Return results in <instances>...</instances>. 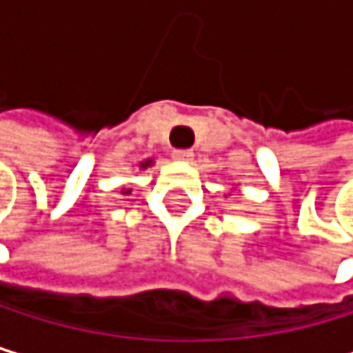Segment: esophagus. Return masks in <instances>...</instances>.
Returning <instances> with one entry per match:
<instances>
[{"label":"esophagus","instance_id":"obj_1","mask_svg":"<svg viewBox=\"0 0 353 353\" xmlns=\"http://www.w3.org/2000/svg\"><path fill=\"white\" fill-rule=\"evenodd\" d=\"M171 157H173L175 161H192L194 152H192V150H173Z\"/></svg>","mask_w":353,"mask_h":353}]
</instances>
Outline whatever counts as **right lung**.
<instances>
[{
    "label": "right lung",
    "mask_w": 353,
    "mask_h": 353,
    "mask_svg": "<svg viewBox=\"0 0 353 353\" xmlns=\"http://www.w3.org/2000/svg\"><path fill=\"white\" fill-rule=\"evenodd\" d=\"M148 165H150V161H145V163H143L141 167H148Z\"/></svg>",
    "instance_id": "add662e5"
}]
</instances>
